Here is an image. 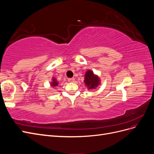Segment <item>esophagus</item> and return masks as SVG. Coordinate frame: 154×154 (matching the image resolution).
Returning a JSON list of instances; mask_svg holds the SVG:
<instances>
[{
  "mask_svg": "<svg viewBox=\"0 0 154 154\" xmlns=\"http://www.w3.org/2000/svg\"><path fill=\"white\" fill-rule=\"evenodd\" d=\"M68 81L69 82H73L74 81V78H69L68 79Z\"/></svg>",
  "mask_w": 154,
  "mask_h": 154,
  "instance_id": "1",
  "label": "esophagus"
}]
</instances>
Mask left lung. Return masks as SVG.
Wrapping results in <instances>:
<instances>
[{"instance_id":"8db88e82","label":"left lung","mask_w":154,"mask_h":154,"mask_svg":"<svg viewBox=\"0 0 154 154\" xmlns=\"http://www.w3.org/2000/svg\"><path fill=\"white\" fill-rule=\"evenodd\" d=\"M84 82L85 85L88 87V89L96 88V87L99 85L100 80L99 78L94 75L92 71L88 70L85 73Z\"/></svg>"}]
</instances>
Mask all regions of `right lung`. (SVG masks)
Returning <instances> with one entry per match:
<instances>
[{
	"label": "right lung",
	"instance_id": "obj_1",
	"mask_svg": "<svg viewBox=\"0 0 154 154\" xmlns=\"http://www.w3.org/2000/svg\"><path fill=\"white\" fill-rule=\"evenodd\" d=\"M58 85V83L57 81L54 78H53V82L51 83V86H52V87H55V86H57Z\"/></svg>",
	"mask_w": 154,
	"mask_h": 154
}]
</instances>
